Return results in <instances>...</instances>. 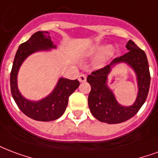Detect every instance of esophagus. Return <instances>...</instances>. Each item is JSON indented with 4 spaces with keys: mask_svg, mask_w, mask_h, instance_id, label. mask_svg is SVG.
Here are the masks:
<instances>
[{
    "mask_svg": "<svg viewBox=\"0 0 158 158\" xmlns=\"http://www.w3.org/2000/svg\"><path fill=\"white\" fill-rule=\"evenodd\" d=\"M79 82L86 81V75H85V74H80V75L79 76Z\"/></svg>",
    "mask_w": 158,
    "mask_h": 158,
    "instance_id": "34e87169",
    "label": "esophagus"
}]
</instances>
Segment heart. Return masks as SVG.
<instances>
[{"label":"heart","mask_w":158,"mask_h":158,"mask_svg":"<svg viewBox=\"0 0 158 158\" xmlns=\"http://www.w3.org/2000/svg\"><path fill=\"white\" fill-rule=\"evenodd\" d=\"M114 51V49L112 45H108L105 48L103 46L96 47L94 52H101L100 55L97 59V64H103L108 58H109L111 55H113Z\"/></svg>","instance_id":"b5f03b06"}]
</instances>
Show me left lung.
<instances>
[{
	"label": "left lung",
	"mask_w": 158,
	"mask_h": 158,
	"mask_svg": "<svg viewBox=\"0 0 158 158\" xmlns=\"http://www.w3.org/2000/svg\"><path fill=\"white\" fill-rule=\"evenodd\" d=\"M126 48L128 52L115 58L109 64L94 71L87 77L91 86L88 98L89 107L93 116L100 122L114 124L127 121L139 111L148 94L151 76L146 54L132 40H128ZM121 62L127 63L135 69L138 79L137 99L128 107L120 106L106 85L107 74L111 67Z\"/></svg>",
	"instance_id": "1"
}]
</instances>
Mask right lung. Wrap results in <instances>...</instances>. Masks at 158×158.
<instances>
[{"instance_id":"obj_1","label":"right lung","mask_w":158,"mask_h":158,"mask_svg":"<svg viewBox=\"0 0 158 158\" xmlns=\"http://www.w3.org/2000/svg\"><path fill=\"white\" fill-rule=\"evenodd\" d=\"M50 33L47 31H38L31 38L19 46L12 65L10 82L12 97L23 114L37 121H53L63 115L68 105L69 97L79 86L77 79L60 78L56 87L50 94L41 100L30 101L20 94L17 87V74L23 61L29 55L39 50H48L55 48L53 44Z\"/></svg>"}]
</instances>
